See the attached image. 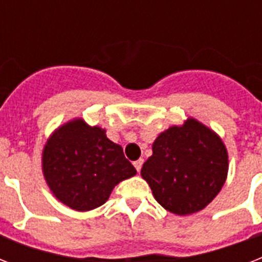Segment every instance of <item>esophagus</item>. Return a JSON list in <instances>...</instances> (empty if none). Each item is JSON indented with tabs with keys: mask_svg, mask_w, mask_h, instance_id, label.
Segmentation results:
<instances>
[{
	"mask_svg": "<svg viewBox=\"0 0 262 262\" xmlns=\"http://www.w3.org/2000/svg\"><path fill=\"white\" fill-rule=\"evenodd\" d=\"M143 163H144V159H139V160H136L135 163V167H136V170H137V172H140V170H141V166H143Z\"/></svg>",
	"mask_w": 262,
	"mask_h": 262,
	"instance_id": "34e87169",
	"label": "esophagus"
}]
</instances>
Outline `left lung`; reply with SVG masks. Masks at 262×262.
I'll return each instance as SVG.
<instances>
[{
  "instance_id": "obj_1",
  "label": "left lung",
  "mask_w": 262,
  "mask_h": 262,
  "mask_svg": "<svg viewBox=\"0 0 262 262\" xmlns=\"http://www.w3.org/2000/svg\"><path fill=\"white\" fill-rule=\"evenodd\" d=\"M228 171L226 145L215 132L194 118L171 126L152 144L141 177L158 203L175 215L207 207L223 187Z\"/></svg>"
}]
</instances>
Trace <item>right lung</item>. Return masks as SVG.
<instances>
[{
    "instance_id": "add662e5",
    "label": "right lung",
    "mask_w": 262,
    "mask_h": 262,
    "mask_svg": "<svg viewBox=\"0 0 262 262\" xmlns=\"http://www.w3.org/2000/svg\"><path fill=\"white\" fill-rule=\"evenodd\" d=\"M42 170L53 194L80 212L103 205L115 185L137 172L104 129L90 126L81 118L59 126L49 137Z\"/></svg>"
}]
</instances>
